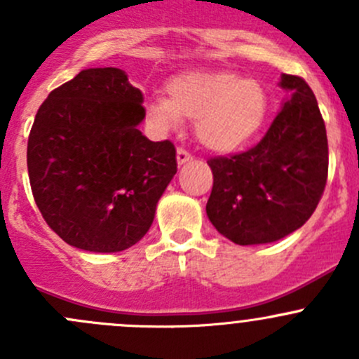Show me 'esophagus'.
Returning <instances> with one entry per match:
<instances>
[{
  "instance_id": "1",
  "label": "esophagus",
  "mask_w": 359,
  "mask_h": 359,
  "mask_svg": "<svg viewBox=\"0 0 359 359\" xmlns=\"http://www.w3.org/2000/svg\"><path fill=\"white\" fill-rule=\"evenodd\" d=\"M191 159H193V156H191L186 149H182V147L177 149V163H179V165H184V163L191 161Z\"/></svg>"
}]
</instances>
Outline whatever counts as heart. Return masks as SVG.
Instances as JSON below:
<instances>
[{"label":"heart","mask_w":359,"mask_h":359,"mask_svg":"<svg viewBox=\"0 0 359 359\" xmlns=\"http://www.w3.org/2000/svg\"><path fill=\"white\" fill-rule=\"evenodd\" d=\"M267 97L260 83L234 72H187L172 79L168 99L158 97L147 106V118L163 132L196 119L203 146L231 153L248 142L262 125Z\"/></svg>","instance_id":"obj_1"}]
</instances>
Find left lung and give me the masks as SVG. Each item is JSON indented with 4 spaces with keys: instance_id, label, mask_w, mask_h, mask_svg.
<instances>
[{
    "instance_id": "8db88e82",
    "label": "left lung",
    "mask_w": 359,
    "mask_h": 359,
    "mask_svg": "<svg viewBox=\"0 0 359 359\" xmlns=\"http://www.w3.org/2000/svg\"><path fill=\"white\" fill-rule=\"evenodd\" d=\"M285 100L257 146L210 158L213 187L206 215L236 245L273 243L302 227L323 196L328 140L316 97L299 76L283 74Z\"/></svg>"
}]
</instances>
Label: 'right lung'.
Listing matches in <instances>:
<instances>
[{
  "label": "right lung",
  "instance_id": "add662e5",
  "mask_svg": "<svg viewBox=\"0 0 359 359\" xmlns=\"http://www.w3.org/2000/svg\"><path fill=\"white\" fill-rule=\"evenodd\" d=\"M144 95L118 67L85 69L52 90L27 140V172L43 219L67 245L111 253L153 224L177 173L175 146L139 130Z\"/></svg>",
  "mask_w": 359,
  "mask_h": 359
}]
</instances>
